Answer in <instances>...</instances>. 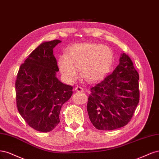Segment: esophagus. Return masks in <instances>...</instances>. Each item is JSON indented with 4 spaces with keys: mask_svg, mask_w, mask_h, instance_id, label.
<instances>
[{
    "mask_svg": "<svg viewBox=\"0 0 159 159\" xmlns=\"http://www.w3.org/2000/svg\"><path fill=\"white\" fill-rule=\"evenodd\" d=\"M75 91H76V92H79V93H81V92H83V89L82 88V87H80V86H76V88L75 89Z\"/></svg>",
    "mask_w": 159,
    "mask_h": 159,
    "instance_id": "esophagus-1",
    "label": "esophagus"
}]
</instances>
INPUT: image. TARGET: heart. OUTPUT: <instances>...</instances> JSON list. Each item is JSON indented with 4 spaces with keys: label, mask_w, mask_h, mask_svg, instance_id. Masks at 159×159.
I'll use <instances>...</instances> for the list:
<instances>
[{
    "label": "heart",
    "mask_w": 159,
    "mask_h": 159,
    "mask_svg": "<svg viewBox=\"0 0 159 159\" xmlns=\"http://www.w3.org/2000/svg\"><path fill=\"white\" fill-rule=\"evenodd\" d=\"M114 62L112 49L102 44L86 43L75 44L61 55L58 66L64 79L74 82L80 75L90 83L98 81L109 72Z\"/></svg>",
    "instance_id": "heart-1"
}]
</instances>
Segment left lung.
I'll list each match as a JSON object with an SVG mask.
<instances>
[{
  "label": "left lung",
  "mask_w": 159,
  "mask_h": 159,
  "mask_svg": "<svg viewBox=\"0 0 159 159\" xmlns=\"http://www.w3.org/2000/svg\"><path fill=\"white\" fill-rule=\"evenodd\" d=\"M139 79L131 59L123 53L113 72L90 87L87 111L97 129H116L131 120L139 102Z\"/></svg>",
  "instance_id": "8db88e82"
}]
</instances>
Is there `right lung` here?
<instances>
[{
	"mask_svg": "<svg viewBox=\"0 0 159 159\" xmlns=\"http://www.w3.org/2000/svg\"><path fill=\"white\" fill-rule=\"evenodd\" d=\"M60 42H44L34 49L20 65L15 83L19 114L40 132H49L59 124L61 107L73 94V86L55 76L59 68L53 49Z\"/></svg>",
	"mask_w": 159,
	"mask_h": 159,
	"instance_id": "obj_1",
	"label": "right lung"
}]
</instances>
